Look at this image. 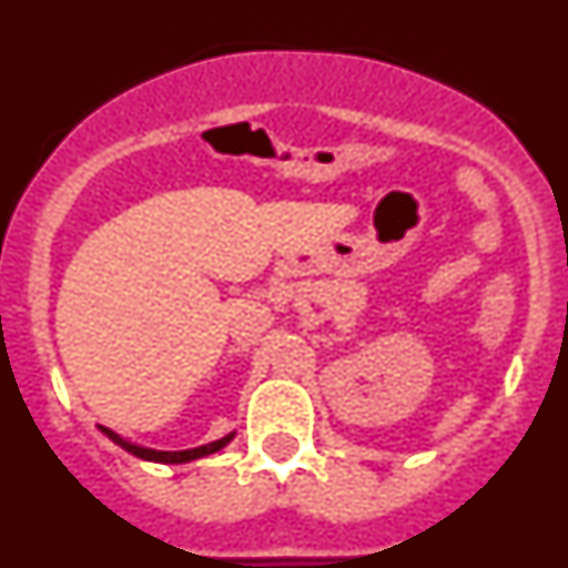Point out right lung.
I'll use <instances>...</instances> for the list:
<instances>
[{
    "label": "right lung",
    "mask_w": 568,
    "mask_h": 568,
    "mask_svg": "<svg viewBox=\"0 0 568 568\" xmlns=\"http://www.w3.org/2000/svg\"><path fill=\"white\" fill-rule=\"evenodd\" d=\"M108 433L110 440H115L119 446H124L128 453H133L135 458H144V460H159V464H187V460H195V458H204V455H213L219 453L222 446H227L230 440H233V435H227V438L222 440H213V444L207 446H195V449H184V453H155V449H142V446H133L128 444V440H122L119 435H113L110 429H104Z\"/></svg>",
    "instance_id": "add662e5"
}]
</instances>
